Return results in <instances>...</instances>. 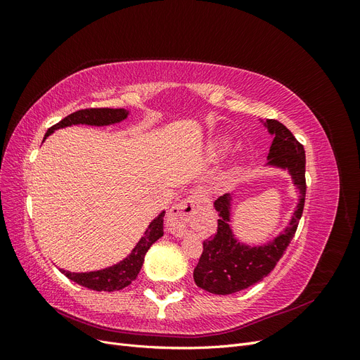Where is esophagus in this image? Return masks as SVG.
<instances>
[{
  "mask_svg": "<svg viewBox=\"0 0 360 360\" xmlns=\"http://www.w3.org/2000/svg\"><path fill=\"white\" fill-rule=\"evenodd\" d=\"M207 202L205 195L202 192H193L186 200H183L177 205H174L167 217L168 231L177 237L188 234L192 228V221L198 210Z\"/></svg>",
  "mask_w": 360,
  "mask_h": 360,
  "instance_id": "34e87169",
  "label": "esophagus"
}]
</instances>
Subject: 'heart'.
Listing matches in <instances>:
<instances>
[{"instance_id": "b5f03b06", "label": "heart", "mask_w": 360, "mask_h": 360, "mask_svg": "<svg viewBox=\"0 0 360 360\" xmlns=\"http://www.w3.org/2000/svg\"><path fill=\"white\" fill-rule=\"evenodd\" d=\"M228 148H230V139L217 138L209 147V156L210 159H219Z\"/></svg>"}]
</instances>
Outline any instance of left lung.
Wrapping results in <instances>:
<instances>
[{
  "label": "left lung",
  "instance_id": "8db88e82",
  "mask_svg": "<svg viewBox=\"0 0 360 360\" xmlns=\"http://www.w3.org/2000/svg\"><path fill=\"white\" fill-rule=\"evenodd\" d=\"M264 126L274 136L267 155V165L287 169L292 184L299 189V202L290 224L271 242L249 246L237 240L231 230V201L225 193L214 201L217 212V233L202 243V254L193 270V281L200 288L213 294H233L263 281L284 255L297 230L304 205L307 180H304V150L290 130L278 120H266Z\"/></svg>",
  "mask_w": 360,
  "mask_h": 360
}]
</instances>
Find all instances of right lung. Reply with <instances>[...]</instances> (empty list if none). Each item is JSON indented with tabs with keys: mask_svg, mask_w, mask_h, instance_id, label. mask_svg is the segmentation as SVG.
I'll return each instance as SVG.
<instances>
[{
	"mask_svg": "<svg viewBox=\"0 0 360 360\" xmlns=\"http://www.w3.org/2000/svg\"><path fill=\"white\" fill-rule=\"evenodd\" d=\"M129 115L127 110H112V108H90V110L76 111L66 118H63L60 123L53 124L43 138L45 141L53 130L68 127L72 124H89V126H110L123 122ZM163 216L165 212H160L158 217L150 222L144 236L139 238L136 246L132 249L124 259L120 263L96 271H85V274H72L69 270L60 269L63 275H66L70 281L76 282L82 287H86L94 291H115L123 290L124 287L132 284V281L136 279L141 267L144 263V257L150 246L163 236Z\"/></svg>",
	"mask_w": 360,
	"mask_h": 360,
	"instance_id": "add662e5",
	"label": "right lung"
}]
</instances>
